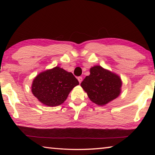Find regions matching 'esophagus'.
<instances>
[{"mask_svg": "<svg viewBox=\"0 0 155 155\" xmlns=\"http://www.w3.org/2000/svg\"><path fill=\"white\" fill-rule=\"evenodd\" d=\"M77 79H78V82H79V83H81V82H82V81H83V78L81 77H78L77 78Z\"/></svg>", "mask_w": 155, "mask_h": 155, "instance_id": "obj_1", "label": "esophagus"}]
</instances>
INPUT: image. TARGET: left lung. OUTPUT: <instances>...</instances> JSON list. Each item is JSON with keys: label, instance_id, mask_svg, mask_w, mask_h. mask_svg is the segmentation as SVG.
Segmentation results:
<instances>
[{"label": "left lung", "instance_id": "1", "mask_svg": "<svg viewBox=\"0 0 155 155\" xmlns=\"http://www.w3.org/2000/svg\"><path fill=\"white\" fill-rule=\"evenodd\" d=\"M122 84L118 75L95 65L90 68V74L84 78L81 85L91 101L103 106L119 96Z\"/></svg>", "mask_w": 155, "mask_h": 155}]
</instances>
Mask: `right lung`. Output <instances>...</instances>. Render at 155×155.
I'll return each mask as SVG.
<instances>
[{"label": "right lung", "mask_w": 155, "mask_h": 155, "mask_svg": "<svg viewBox=\"0 0 155 155\" xmlns=\"http://www.w3.org/2000/svg\"><path fill=\"white\" fill-rule=\"evenodd\" d=\"M78 80L71 72L56 66L39 74L34 78L31 91L38 101L48 107H56L64 103Z\"/></svg>", "instance_id": "add662e5"}]
</instances>
